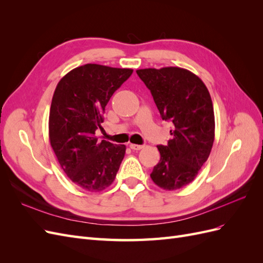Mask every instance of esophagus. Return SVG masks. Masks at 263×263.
<instances>
[{
  "label": "esophagus",
  "instance_id": "1",
  "mask_svg": "<svg viewBox=\"0 0 263 263\" xmlns=\"http://www.w3.org/2000/svg\"><path fill=\"white\" fill-rule=\"evenodd\" d=\"M129 147H130L133 150H140V149L144 148V146H141V145H136V144H130V145H129Z\"/></svg>",
  "mask_w": 263,
  "mask_h": 263
}]
</instances>
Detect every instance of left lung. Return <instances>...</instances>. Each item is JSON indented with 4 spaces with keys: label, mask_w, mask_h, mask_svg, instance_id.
I'll return each instance as SVG.
<instances>
[{
    "label": "left lung",
    "mask_w": 263,
    "mask_h": 263,
    "mask_svg": "<svg viewBox=\"0 0 263 263\" xmlns=\"http://www.w3.org/2000/svg\"><path fill=\"white\" fill-rule=\"evenodd\" d=\"M150 90L172 138L158 146L160 161L150 177L159 187L179 190L192 182L208 160L215 138L213 102L204 82L179 67L136 71Z\"/></svg>",
    "instance_id": "8db88e82"
}]
</instances>
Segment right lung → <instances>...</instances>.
Masks as SVG:
<instances>
[{"label": "right lung", "mask_w": 263, "mask_h": 263, "mask_svg": "<svg viewBox=\"0 0 263 263\" xmlns=\"http://www.w3.org/2000/svg\"><path fill=\"white\" fill-rule=\"evenodd\" d=\"M133 69L87 63L58 82L49 112V140L58 162L76 185L100 192L112 184L125 145L98 140L105 106Z\"/></svg>", "instance_id": "add662e5"}]
</instances>
